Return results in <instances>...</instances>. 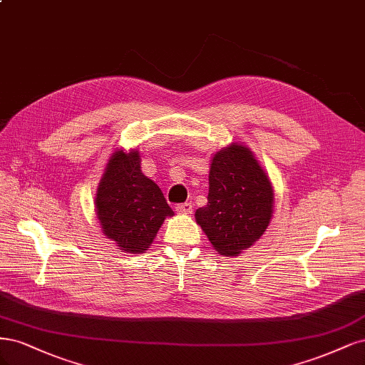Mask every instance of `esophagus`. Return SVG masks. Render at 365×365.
Here are the masks:
<instances>
[{
    "label": "esophagus",
    "instance_id": "1",
    "mask_svg": "<svg viewBox=\"0 0 365 365\" xmlns=\"http://www.w3.org/2000/svg\"><path fill=\"white\" fill-rule=\"evenodd\" d=\"M175 210H178L179 214H191L192 212V205L191 203H182L175 206Z\"/></svg>",
    "mask_w": 365,
    "mask_h": 365
}]
</instances>
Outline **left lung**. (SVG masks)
I'll return each mask as SVG.
<instances>
[{
    "label": "left lung",
    "mask_w": 365,
    "mask_h": 365,
    "mask_svg": "<svg viewBox=\"0 0 365 365\" xmlns=\"http://www.w3.org/2000/svg\"><path fill=\"white\" fill-rule=\"evenodd\" d=\"M273 203V186L259 162L235 143L212 158L207 205L195 210V221L218 253L238 256L267 230Z\"/></svg>",
    "instance_id": "obj_1"
}]
</instances>
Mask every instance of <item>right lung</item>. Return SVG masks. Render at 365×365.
I'll use <instances>...</instances> for the list:
<instances>
[{
	"instance_id": "add662e5",
	"label": "right lung",
	"mask_w": 365,
	"mask_h": 365,
	"mask_svg": "<svg viewBox=\"0 0 365 365\" xmlns=\"http://www.w3.org/2000/svg\"><path fill=\"white\" fill-rule=\"evenodd\" d=\"M103 233L127 253H144L163 220L174 215L160 187L140 171L139 151L110 156L96 198Z\"/></svg>"
}]
</instances>
